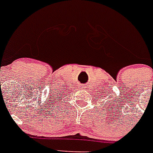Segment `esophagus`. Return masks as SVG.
<instances>
[{"label": "esophagus", "mask_w": 153, "mask_h": 153, "mask_svg": "<svg viewBox=\"0 0 153 153\" xmlns=\"http://www.w3.org/2000/svg\"><path fill=\"white\" fill-rule=\"evenodd\" d=\"M81 88H83V89H84V88H85V85H82V87H81Z\"/></svg>", "instance_id": "34e87169"}]
</instances>
